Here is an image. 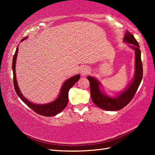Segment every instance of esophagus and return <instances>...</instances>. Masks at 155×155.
I'll use <instances>...</instances> for the list:
<instances>
[{"label": "esophagus", "instance_id": "1", "mask_svg": "<svg viewBox=\"0 0 155 155\" xmlns=\"http://www.w3.org/2000/svg\"><path fill=\"white\" fill-rule=\"evenodd\" d=\"M89 72V69L87 67H83L81 70V74L82 76H86Z\"/></svg>", "mask_w": 155, "mask_h": 155}]
</instances>
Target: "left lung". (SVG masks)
<instances>
[{
  "label": "left lung",
  "instance_id": "left-lung-1",
  "mask_svg": "<svg viewBox=\"0 0 155 155\" xmlns=\"http://www.w3.org/2000/svg\"><path fill=\"white\" fill-rule=\"evenodd\" d=\"M123 41L131 44L128 46L135 52V72L133 81L126 89L121 92L117 97H108L101 90V83L97 78L91 76L87 77L88 80L90 82L92 101L98 107L106 110H120L129 103L137 93L143 78V64L141 61V52L139 42L128 31L125 32Z\"/></svg>",
  "mask_w": 155,
  "mask_h": 155
}]
</instances>
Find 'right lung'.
<instances>
[{
	"mask_svg": "<svg viewBox=\"0 0 155 155\" xmlns=\"http://www.w3.org/2000/svg\"><path fill=\"white\" fill-rule=\"evenodd\" d=\"M26 38H27V37L22 39L21 41H24ZM18 50V48L17 47L15 51V55L13 56L12 66L13 71V82H14V87L16 94H18V96L22 101L23 103L27 104L29 108H31L32 110H34L35 112V113H37L38 114H41L42 116L52 117L55 116V115H57L58 113H60L61 112L62 110H64L65 107H67L68 102V91L70 90V88L80 79V75L78 74L77 75H74L73 77H71L70 78H68V80L66 81L64 84H62L60 91V94H59L58 98L53 102H51V103L45 104H37L32 103L23 96V94L21 93V91H20V88L17 84V81H16V78L15 67Z\"/></svg>",
	"mask_w": 155,
	"mask_h": 155,
	"instance_id": "obj_1",
	"label": "right lung"
}]
</instances>
